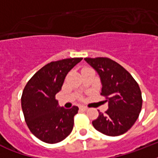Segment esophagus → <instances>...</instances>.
<instances>
[{
    "instance_id": "1",
    "label": "esophagus",
    "mask_w": 158,
    "mask_h": 158,
    "mask_svg": "<svg viewBox=\"0 0 158 158\" xmlns=\"http://www.w3.org/2000/svg\"><path fill=\"white\" fill-rule=\"evenodd\" d=\"M79 109H80L81 110H83V111H85V110H88V107L84 106H79Z\"/></svg>"
}]
</instances>
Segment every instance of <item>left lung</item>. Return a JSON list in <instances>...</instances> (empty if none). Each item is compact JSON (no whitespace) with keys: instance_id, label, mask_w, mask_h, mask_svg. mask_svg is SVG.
<instances>
[{"instance_id":"obj_1","label":"left lung","mask_w":158,"mask_h":158,"mask_svg":"<svg viewBox=\"0 0 158 158\" xmlns=\"http://www.w3.org/2000/svg\"><path fill=\"white\" fill-rule=\"evenodd\" d=\"M98 73L102 84V96L108 103L105 114L99 111L93 125L108 136L125 134L137 120L142 108L139 86L129 72L120 64L106 57L84 58Z\"/></svg>"}]
</instances>
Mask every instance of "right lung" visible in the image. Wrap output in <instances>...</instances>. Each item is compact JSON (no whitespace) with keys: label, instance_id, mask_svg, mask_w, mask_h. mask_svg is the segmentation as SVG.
Returning <instances> with one entry per match:
<instances>
[{"label":"right lung","instance_id":"right-lung-1","mask_svg":"<svg viewBox=\"0 0 158 158\" xmlns=\"http://www.w3.org/2000/svg\"><path fill=\"white\" fill-rule=\"evenodd\" d=\"M83 58L51 62L40 69L23 89L21 106L28 129L34 136L48 143H56L71 133L74 116L79 107H60L56 94L61 90L64 78Z\"/></svg>","mask_w":158,"mask_h":158}]
</instances>
